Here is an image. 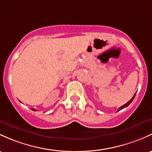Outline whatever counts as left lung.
I'll list each match as a JSON object with an SVG mask.
<instances>
[{
	"label": "left lung",
	"mask_w": 152,
	"mask_h": 152,
	"mask_svg": "<svg viewBox=\"0 0 152 152\" xmlns=\"http://www.w3.org/2000/svg\"><path fill=\"white\" fill-rule=\"evenodd\" d=\"M135 96H136V94H135L134 95H133V97H132V98H131V100H129V101H128V102H127V103H126V104H124V105L121 106V107H119V109H118V111H120V110H123V108L126 107H128V105H129V104H131V102H132V101L133 100V99H134Z\"/></svg>",
	"instance_id": "8db88e82"
}]
</instances>
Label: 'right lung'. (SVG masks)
<instances>
[{
	"mask_svg": "<svg viewBox=\"0 0 152 152\" xmlns=\"http://www.w3.org/2000/svg\"><path fill=\"white\" fill-rule=\"evenodd\" d=\"M31 110H34V111H35V110H36L35 109H31Z\"/></svg>",
	"mask_w": 152,
	"mask_h": 152,
	"instance_id": "1",
	"label": "right lung"
}]
</instances>
